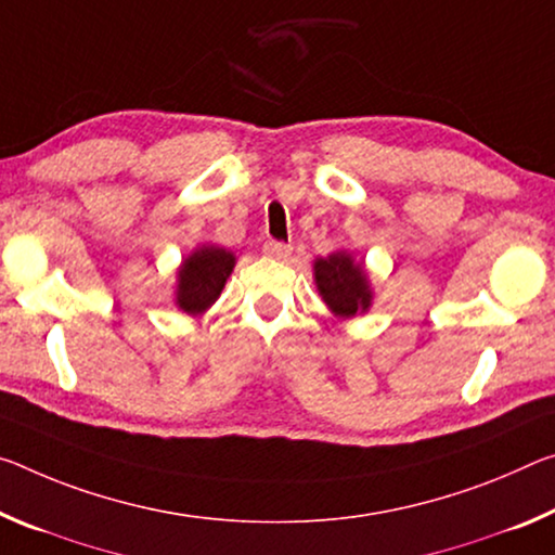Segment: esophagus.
<instances>
[{
    "mask_svg": "<svg viewBox=\"0 0 555 555\" xmlns=\"http://www.w3.org/2000/svg\"><path fill=\"white\" fill-rule=\"evenodd\" d=\"M292 251H294V246L286 244V242H267V244H263V254H267V257H271V259H276V261H286L288 257H292Z\"/></svg>",
    "mask_w": 555,
    "mask_h": 555,
    "instance_id": "34e87169",
    "label": "esophagus"
}]
</instances>
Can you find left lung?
Wrapping results in <instances>:
<instances>
[{"instance_id":"left-lung-1","label":"left lung","mask_w":555,"mask_h":555,"mask_svg":"<svg viewBox=\"0 0 555 555\" xmlns=\"http://www.w3.org/2000/svg\"><path fill=\"white\" fill-rule=\"evenodd\" d=\"M313 284L328 311L340 321L371 311L375 296L371 274H367L365 263L356 261L348 249H336L328 257L315 259Z\"/></svg>"}]
</instances>
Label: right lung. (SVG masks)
Returning a JSON list of instances; mask_svg holds the SVG:
<instances>
[{
	"mask_svg": "<svg viewBox=\"0 0 555 555\" xmlns=\"http://www.w3.org/2000/svg\"><path fill=\"white\" fill-rule=\"evenodd\" d=\"M234 251L217 244H199L180 261L175 271V306L188 315H202L212 309L232 276Z\"/></svg>",
	"mask_w": 555,
	"mask_h": 555,
	"instance_id": "1",
	"label": "right lung"
}]
</instances>
